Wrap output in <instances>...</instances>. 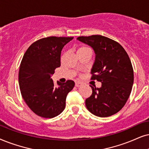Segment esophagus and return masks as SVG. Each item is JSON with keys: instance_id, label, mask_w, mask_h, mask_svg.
Instances as JSON below:
<instances>
[{"instance_id": "obj_1", "label": "esophagus", "mask_w": 149, "mask_h": 149, "mask_svg": "<svg viewBox=\"0 0 149 149\" xmlns=\"http://www.w3.org/2000/svg\"><path fill=\"white\" fill-rule=\"evenodd\" d=\"M75 85H76V86H77V87H79V86H80L81 85H82V83H81V82H76V84H75Z\"/></svg>"}]
</instances>
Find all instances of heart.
Instances as JSON below:
<instances>
[{
	"label": "heart",
	"instance_id": "heart-1",
	"mask_svg": "<svg viewBox=\"0 0 149 149\" xmlns=\"http://www.w3.org/2000/svg\"><path fill=\"white\" fill-rule=\"evenodd\" d=\"M88 49H88L86 47H81L79 49L78 51H84V50H88Z\"/></svg>",
	"mask_w": 149,
	"mask_h": 149
}]
</instances>
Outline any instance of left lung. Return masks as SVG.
Here are the masks:
<instances>
[{
    "label": "left lung",
    "mask_w": 149,
    "mask_h": 149,
    "mask_svg": "<svg viewBox=\"0 0 149 149\" xmlns=\"http://www.w3.org/2000/svg\"><path fill=\"white\" fill-rule=\"evenodd\" d=\"M77 40L93 49L91 79L102 83L100 88L90 85L92 94L85 100L86 108L101 118L116 114L125 106L133 84V69L127 53L119 43L101 35L80 36Z\"/></svg>",
    "instance_id": "8db88e82"
}]
</instances>
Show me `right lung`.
<instances>
[{"instance_id":"right-lung-1","label":"right lung","mask_w":149,"mask_h":149,"mask_svg":"<svg viewBox=\"0 0 149 149\" xmlns=\"http://www.w3.org/2000/svg\"><path fill=\"white\" fill-rule=\"evenodd\" d=\"M73 37L51 36L29 46L20 65L18 81L22 98L38 116L52 118L65 108L67 94L74 87L73 80L54 84L52 76L61 66V54Z\"/></svg>"}]
</instances>
